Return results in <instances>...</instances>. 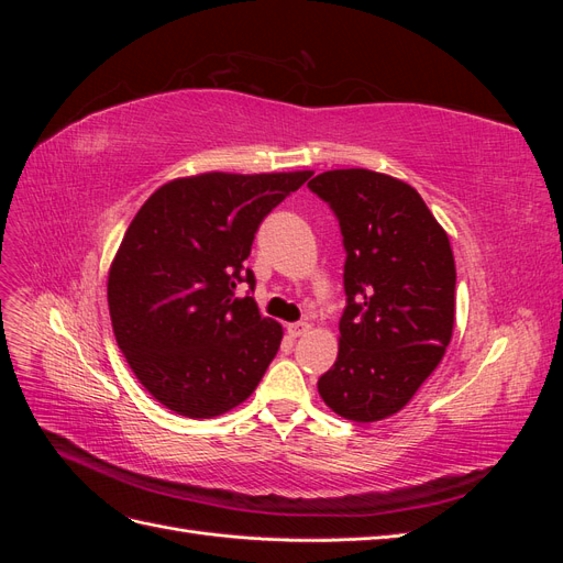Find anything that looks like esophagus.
I'll list each match as a JSON object with an SVG mask.
<instances>
[{"label": "esophagus", "instance_id": "34e87169", "mask_svg": "<svg viewBox=\"0 0 563 563\" xmlns=\"http://www.w3.org/2000/svg\"><path fill=\"white\" fill-rule=\"evenodd\" d=\"M288 338H300L305 333H310V323L308 321H298V323H288L286 327Z\"/></svg>", "mask_w": 563, "mask_h": 563}]
</instances>
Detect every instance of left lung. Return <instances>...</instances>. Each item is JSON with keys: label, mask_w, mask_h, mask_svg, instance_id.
Returning a JSON list of instances; mask_svg holds the SVG:
<instances>
[{"label": "left lung", "mask_w": 563, "mask_h": 563, "mask_svg": "<svg viewBox=\"0 0 563 563\" xmlns=\"http://www.w3.org/2000/svg\"><path fill=\"white\" fill-rule=\"evenodd\" d=\"M308 185L331 203L347 251L338 360L317 389L340 418L378 422L413 399L451 343L449 234L411 185L387 174L333 168Z\"/></svg>", "instance_id": "8db88e82"}]
</instances>
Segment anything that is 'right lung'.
<instances>
[{"mask_svg": "<svg viewBox=\"0 0 563 563\" xmlns=\"http://www.w3.org/2000/svg\"><path fill=\"white\" fill-rule=\"evenodd\" d=\"M314 172L174 178L150 195L108 272L117 345L139 383L183 418L246 401L282 345V323L236 286L261 220Z\"/></svg>", "mask_w": 563, "mask_h": 563, "instance_id": "1", "label": "right lung"}]
</instances>
